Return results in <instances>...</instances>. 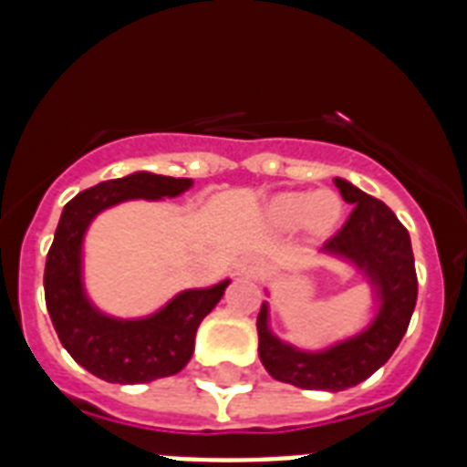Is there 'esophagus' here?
<instances>
[{
  "label": "esophagus",
  "instance_id": "obj_1",
  "mask_svg": "<svg viewBox=\"0 0 467 467\" xmlns=\"http://www.w3.org/2000/svg\"><path fill=\"white\" fill-rule=\"evenodd\" d=\"M240 274H244V276H252V274H256V266L252 262H242Z\"/></svg>",
  "mask_w": 467,
  "mask_h": 467
}]
</instances>
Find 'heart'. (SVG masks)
<instances>
[{
    "instance_id": "1",
    "label": "heart",
    "mask_w": 467,
    "mask_h": 467,
    "mask_svg": "<svg viewBox=\"0 0 467 467\" xmlns=\"http://www.w3.org/2000/svg\"><path fill=\"white\" fill-rule=\"evenodd\" d=\"M271 220L281 227L306 225L312 234H329L341 220V198L334 191H288L269 203Z\"/></svg>"
}]
</instances>
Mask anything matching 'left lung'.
<instances>
[{
    "label": "left lung",
    "mask_w": 467,
    "mask_h": 467,
    "mask_svg": "<svg viewBox=\"0 0 467 467\" xmlns=\"http://www.w3.org/2000/svg\"><path fill=\"white\" fill-rule=\"evenodd\" d=\"M334 183L354 211L322 252L347 259L368 276L378 312L363 332L322 351H303L271 334L269 303H264L256 317L264 368L281 383L306 390L339 392L373 376L402 341L417 306V271L405 225L383 201L344 179Z\"/></svg>",
    "instance_id": "left-lung-1"
}]
</instances>
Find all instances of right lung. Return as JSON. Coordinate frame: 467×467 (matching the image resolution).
<instances>
[{
    "label": "right lung",
    "mask_w": 467,
    "mask_h": 467,
    "mask_svg": "<svg viewBox=\"0 0 467 467\" xmlns=\"http://www.w3.org/2000/svg\"><path fill=\"white\" fill-rule=\"evenodd\" d=\"M191 183V179L135 171L97 183L62 208L46 259V306L67 354L106 383H150L179 373L193 354L198 325L218 306L230 281L225 278L211 288L182 291L148 317L104 315L84 293L82 242L87 227L111 205L133 198L157 201L182 196Z\"/></svg>",
    "instance_id": "obj_1"
}]
</instances>
